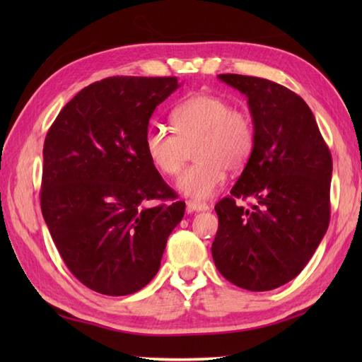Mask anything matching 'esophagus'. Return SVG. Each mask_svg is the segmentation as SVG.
I'll list each match as a JSON object with an SVG mask.
<instances>
[{"instance_id":"34e87169","label":"esophagus","mask_w":362,"mask_h":362,"mask_svg":"<svg viewBox=\"0 0 362 362\" xmlns=\"http://www.w3.org/2000/svg\"><path fill=\"white\" fill-rule=\"evenodd\" d=\"M209 209H210V206L206 204H202V202H197V201H188L187 202V210L188 211H206Z\"/></svg>"}]
</instances>
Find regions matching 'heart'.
Returning <instances> with one entry per match:
<instances>
[{"instance_id":"heart-1","label":"heart","mask_w":362,"mask_h":362,"mask_svg":"<svg viewBox=\"0 0 362 362\" xmlns=\"http://www.w3.org/2000/svg\"><path fill=\"white\" fill-rule=\"evenodd\" d=\"M173 130L149 126L144 134V151L151 165L163 175L179 174L187 148L194 144L196 163L177 180L183 196L209 199L221 188L226 169L238 171L252 156L255 132L249 115L232 109L227 99L216 95H194L177 104L171 112Z\"/></svg>"}]
</instances>
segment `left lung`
I'll return each mask as SVG.
<instances>
[{
	"instance_id": "8db88e82",
	"label": "left lung",
	"mask_w": 362,
	"mask_h": 362,
	"mask_svg": "<svg viewBox=\"0 0 362 362\" xmlns=\"http://www.w3.org/2000/svg\"><path fill=\"white\" fill-rule=\"evenodd\" d=\"M247 98L255 143L240 179L214 206V264L230 283L271 291L302 272L329 222L333 161L311 109L272 81L219 74ZM252 197L250 211L235 204Z\"/></svg>"
}]
</instances>
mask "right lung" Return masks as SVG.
<instances>
[{"label": "right lung", "instance_id": "1", "mask_svg": "<svg viewBox=\"0 0 362 362\" xmlns=\"http://www.w3.org/2000/svg\"><path fill=\"white\" fill-rule=\"evenodd\" d=\"M177 78H107L81 90L43 146L40 204L52 241L81 283L129 296L160 269L168 236L185 214L144 151L157 105Z\"/></svg>", "mask_w": 362, "mask_h": 362}]
</instances>
